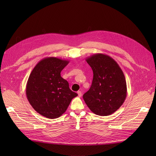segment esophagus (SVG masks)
Returning <instances> with one entry per match:
<instances>
[{"mask_svg":"<svg viewBox=\"0 0 156 156\" xmlns=\"http://www.w3.org/2000/svg\"><path fill=\"white\" fill-rule=\"evenodd\" d=\"M77 94H78V96H79V97H81V95H82V93H81V91H78Z\"/></svg>","mask_w":156,"mask_h":156,"instance_id":"34e87169","label":"esophagus"}]
</instances>
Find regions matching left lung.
<instances>
[{"mask_svg": "<svg viewBox=\"0 0 156 156\" xmlns=\"http://www.w3.org/2000/svg\"><path fill=\"white\" fill-rule=\"evenodd\" d=\"M94 73L92 85L83 99L94 114L108 116L116 111L125 102L127 95L123 72L110 56L95 54L86 59Z\"/></svg>", "mask_w": 156, "mask_h": 156, "instance_id": "obj_1", "label": "left lung"}]
</instances>
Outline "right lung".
Returning <instances> with one entry per match:
<instances>
[{
	"mask_svg": "<svg viewBox=\"0 0 156 156\" xmlns=\"http://www.w3.org/2000/svg\"><path fill=\"white\" fill-rule=\"evenodd\" d=\"M69 61L48 57L39 61L29 76L26 94L30 104L38 113L49 118L60 117L74 97L68 81L61 76Z\"/></svg>",
	"mask_w": 156,
	"mask_h": 156,
	"instance_id": "right-lung-1",
	"label": "right lung"
}]
</instances>
